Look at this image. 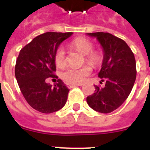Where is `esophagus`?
<instances>
[{
  "instance_id": "34e87169",
  "label": "esophagus",
  "mask_w": 150,
  "mask_h": 150,
  "mask_svg": "<svg viewBox=\"0 0 150 150\" xmlns=\"http://www.w3.org/2000/svg\"><path fill=\"white\" fill-rule=\"evenodd\" d=\"M78 86H81V84H67V87L68 88H73L78 87Z\"/></svg>"
}]
</instances>
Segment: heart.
<instances>
[{
	"label": "heart",
	"instance_id": "b5f03b06",
	"mask_svg": "<svg viewBox=\"0 0 150 150\" xmlns=\"http://www.w3.org/2000/svg\"><path fill=\"white\" fill-rule=\"evenodd\" d=\"M71 46L76 50L84 54V62L92 67H98L103 62V56L99 51L93 50L94 46L91 42L84 38H78L73 40ZM54 62L59 68H63L67 65L65 50L62 46H59L56 50L54 56ZM91 69L89 66L86 65L80 68L69 67L62 73L61 77L63 81L68 84H79L84 81L86 78L91 74Z\"/></svg>",
	"mask_w": 150,
	"mask_h": 150
}]
</instances>
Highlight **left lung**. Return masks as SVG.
Wrapping results in <instances>:
<instances>
[{
    "label": "left lung",
    "mask_w": 150,
    "mask_h": 150,
    "mask_svg": "<svg viewBox=\"0 0 150 150\" xmlns=\"http://www.w3.org/2000/svg\"><path fill=\"white\" fill-rule=\"evenodd\" d=\"M96 37L104 50L102 68L98 76L104 88L94 85L95 92L87 97L88 105L101 113L117 109L126 100L132 91L137 76L133 53L124 40L109 33H88Z\"/></svg>",
    "instance_id": "left-lung-1"
}]
</instances>
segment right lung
<instances>
[{"mask_svg": "<svg viewBox=\"0 0 150 150\" xmlns=\"http://www.w3.org/2000/svg\"><path fill=\"white\" fill-rule=\"evenodd\" d=\"M72 34L46 32L40 34L20 50L15 76L21 93L27 103L35 110L52 113L65 105L69 89L59 79L54 87L46 83L47 79H58L55 75L54 53L60 43Z\"/></svg>", "mask_w": 150, "mask_h": 150, "instance_id": "add662e5", "label": "right lung"}]
</instances>
